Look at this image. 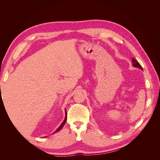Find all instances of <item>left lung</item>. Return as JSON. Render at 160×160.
<instances>
[{"label": "left lung", "instance_id": "1", "mask_svg": "<svg viewBox=\"0 0 160 160\" xmlns=\"http://www.w3.org/2000/svg\"><path fill=\"white\" fill-rule=\"evenodd\" d=\"M132 63H133V66L134 67H137V68H139V69H140L143 70L142 67L141 66V65H140V64L139 63L138 61L136 59H133V58H132Z\"/></svg>", "mask_w": 160, "mask_h": 160}]
</instances>
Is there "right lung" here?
I'll use <instances>...</instances> for the list:
<instances>
[{"mask_svg": "<svg viewBox=\"0 0 160 160\" xmlns=\"http://www.w3.org/2000/svg\"><path fill=\"white\" fill-rule=\"evenodd\" d=\"M66 121H67V111H66V109H65V119H64V121H63V122H62V123L61 124L60 126H59V128H58L57 129V130L55 131V132H53L52 134L55 133H57V132H59V131H60V130L61 129V128L64 126V125H65V122H66Z\"/></svg>", "mask_w": 160, "mask_h": 160, "instance_id": "right-lung-1", "label": "right lung"}]
</instances>
